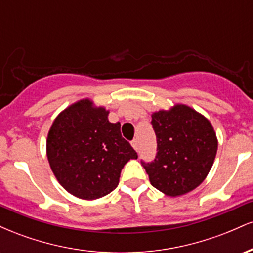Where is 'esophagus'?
<instances>
[{"label":"esophagus","mask_w":253,"mask_h":253,"mask_svg":"<svg viewBox=\"0 0 253 253\" xmlns=\"http://www.w3.org/2000/svg\"><path fill=\"white\" fill-rule=\"evenodd\" d=\"M132 146L134 147L135 151L139 150V141H138V139H133V140H132Z\"/></svg>","instance_id":"esophagus-1"}]
</instances>
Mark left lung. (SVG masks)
I'll return each instance as SVG.
<instances>
[{"mask_svg": "<svg viewBox=\"0 0 253 253\" xmlns=\"http://www.w3.org/2000/svg\"><path fill=\"white\" fill-rule=\"evenodd\" d=\"M157 138L153 161L141 164L156 189L178 196L206 178L216 156L217 140L210 121L184 104L152 114Z\"/></svg>", "mask_w": 253, "mask_h": 253, "instance_id": "1", "label": "left lung"}]
</instances>
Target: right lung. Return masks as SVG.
I'll list each match as a JSON object with an SVG mask.
<instances>
[{
  "mask_svg": "<svg viewBox=\"0 0 253 253\" xmlns=\"http://www.w3.org/2000/svg\"><path fill=\"white\" fill-rule=\"evenodd\" d=\"M108 112L89 100L72 104L58 115L47 136V158L62 187L72 195L94 200L112 193L121 169L138 158Z\"/></svg>",
  "mask_w": 253,
  "mask_h": 253,
  "instance_id": "obj_1",
  "label": "right lung"
}]
</instances>
